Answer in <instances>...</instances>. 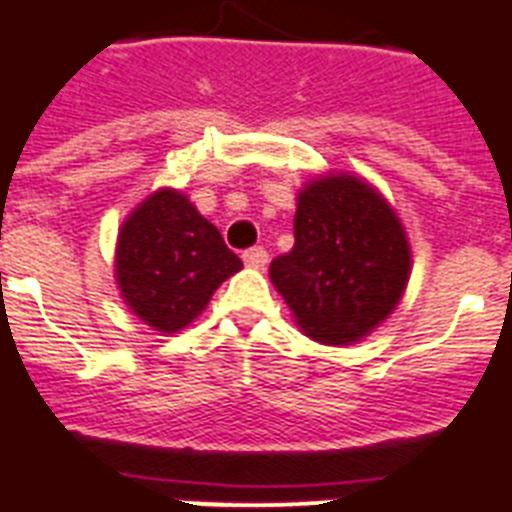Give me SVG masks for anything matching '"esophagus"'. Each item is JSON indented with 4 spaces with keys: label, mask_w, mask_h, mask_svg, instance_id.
<instances>
[{
    "label": "esophagus",
    "mask_w": 512,
    "mask_h": 512,
    "mask_svg": "<svg viewBox=\"0 0 512 512\" xmlns=\"http://www.w3.org/2000/svg\"><path fill=\"white\" fill-rule=\"evenodd\" d=\"M244 263L249 265V268H263L265 263H268V252H265V247H249L244 249Z\"/></svg>",
    "instance_id": "1"
}]
</instances>
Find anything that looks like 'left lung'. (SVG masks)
Wrapping results in <instances>:
<instances>
[{
  "label": "left lung",
  "mask_w": 512,
  "mask_h": 512,
  "mask_svg": "<svg viewBox=\"0 0 512 512\" xmlns=\"http://www.w3.org/2000/svg\"><path fill=\"white\" fill-rule=\"evenodd\" d=\"M409 241L396 212L364 180H313L297 199L295 247L271 281L313 340L342 345L388 319L409 281Z\"/></svg>",
  "instance_id": "left-lung-1"
}]
</instances>
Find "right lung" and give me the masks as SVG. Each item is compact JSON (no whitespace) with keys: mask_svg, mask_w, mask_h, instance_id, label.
I'll return each mask as SVG.
<instances>
[{"mask_svg":"<svg viewBox=\"0 0 512 512\" xmlns=\"http://www.w3.org/2000/svg\"><path fill=\"white\" fill-rule=\"evenodd\" d=\"M239 268V255L215 225L172 188L143 201L119 233L116 281L127 305L156 332L188 327Z\"/></svg>","mask_w":512,"mask_h":512,"instance_id":"obj_1","label":"right lung"}]
</instances>
